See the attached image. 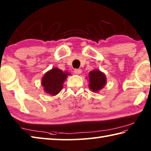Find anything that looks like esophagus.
I'll list each match as a JSON object with an SVG mask.
<instances>
[{"instance_id":"esophagus-1","label":"esophagus","mask_w":151,"mask_h":151,"mask_svg":"<svg viewBox=\"0 0 151 151\" xmlns=\"http://www.w3.org/2000/svg\"><path fill=\"white\" fill-rule=\"evenodd\" d=\"M82 73V70L81 68H75L74 70V73L76 74V75H80V74Z\"/></svg>"}]
</instances>
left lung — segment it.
I'll return each mask as SVG.
<instances>
[{"label":"left lung","mask_w":151,"mask_h":151,"mask_svg":"<svg viewBox=\"0 0 151 151\" xmlns=\"http://www.w3.org/2000/svg\"><path fill=\"white\" fill-rule=\"evenodd\" d=\"M89 87L93 92H98L105 86L106 78L99 70H94L89 73Z\"/></svg>","instance_id":"8db88e82"}]
</instances>
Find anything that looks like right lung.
<instances>
[{"mask_svg":"<svg viewBox=\"0 0 151 151\" xmlns=\"http://www.w3.org/2000/svg\"><path fill=\"white\" fill-rule=\"evenodd\" d=\"M68 73L63 72L58 68H52L43 76L42 85L44 87L46 93L55 96L61 91L63 84L66 80Z\"/></svg>","mask_w":151,"mask_h":151,"instance_id":"add662e5","label":"right lung"}]
</instances>
